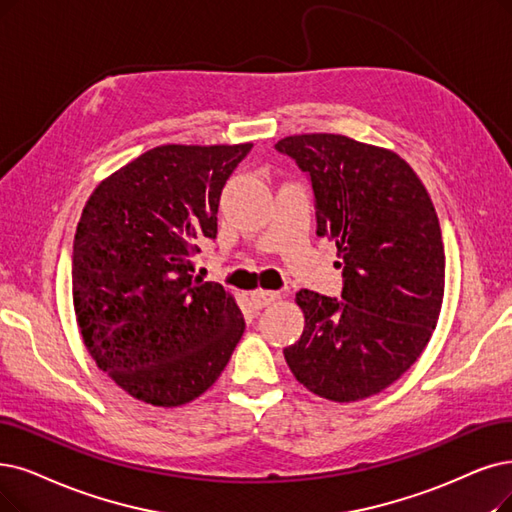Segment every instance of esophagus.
<instances>
[{
	"label": "esophagus",
	"instance_id": "34e87169",
	"mask_svg": "<svg viewBox=\"0 0 512 512\" xmlns=\"http://www.w3.org/2000/svg\"><path fill=\"white\" fill-rule=\"evenodd\" d=\"M281 294L279 292H267V290H256L252 292V302L262 309V306H269L271 302H275Z\"/></svg>",
	"mask_w": 512,
	"mask_h": 512
}]
</instances>
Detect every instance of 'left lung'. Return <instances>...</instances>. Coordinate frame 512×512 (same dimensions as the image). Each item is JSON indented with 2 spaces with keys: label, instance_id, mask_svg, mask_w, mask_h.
<instances>
[{
  "label": "left lung",
  "instance_id": "8db88e82",
  "mask_svg": "<svg viewBox=\"0 0 512 512\" xmlns=\"http://www.w3.org/2000/svg\"><path fill=\"white\" fill-rule=\"evenodd\" d=\"M309 178L317 235L336 241L340 298L300 290L304 332L283 349L296 380L330 401L380 393L433 336L445 285L439 218L420 178L378 147L340 134L279 140Z\"/></svg>",
  "mask_w": 512,
  "mask_h": 512
}]
</instances>
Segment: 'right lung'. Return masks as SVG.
I'll return each mask as SVG.
<instances>
[{
    "instance_id": "1",
    "label": "right lung",
    "mask_w": 512,
    "mask_h": 512,
    "mask_svg": "<svg viewBox=\"0 0 512 512\" xmlns=\"http://www.w3.org/2000/svg\"><path fill=\"white\" fill-rule=\"evenodd\" d=\"M245 145H166L102 180L73 241V304L96 365L132 397L189 403L216 382L243 336L233 296L195 277L218 233L229 176Z\"/></svg>"
}]
</instances>
